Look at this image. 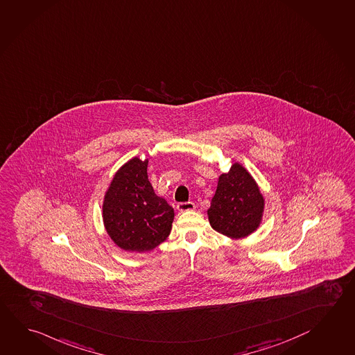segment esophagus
I'll list each match as a JSON object with an SVG mask.
<instances>
[{"mask_svg": "<svg viewBox=\"0 0 355 355\" xmlns=\"http://www.w3.org/2000/svg\"><path fill=\"white\" fill-rule=\"evenodd\" d=\"M178 210L180 211V213H184V211H191L195 209V204H193V201H187V202H180V204H178Z\"/></svg>", "mask_w": 355, "mask_h": 355, "instance_id": "esophagus-1", "label": "esophagus"}]
</instances>
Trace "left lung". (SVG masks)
Returning a JSON list of instances; mask_svg holds the SVG:
<instances>
[{
	"label": "left lung",
	"mask_w": 355,
	"mask_h": 355,
	"mask_svg": "<svg viewBox=\"0 0 355 355\" xmlns=\"http://www.w3.org/2000/svg\"><path fill=\"white\" fill-rule=\"evenodd\" d=\"M264 196L257 181L239 162L221 174L207 210L214 230L227 238H245L258 229L264 213Z\"/></svg>",
	"instance_id": "1"
}]
</instances>
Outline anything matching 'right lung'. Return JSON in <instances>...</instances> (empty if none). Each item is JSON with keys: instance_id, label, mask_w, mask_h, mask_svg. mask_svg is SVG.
Masks as SVG:
<instances>
[{"instance_id": "1", "label": "right lung", "mask_w": 355, "mask_h": 355, "mask_svg": "<svg viewBox=\"0 0 355 355\" xmlns=\"http://www.w3.org/2000/svg\"><path fill=\"white\" fill-rule=\"evenodd\" d=\"M148 159L139 157L123 164L103 198L105 229L126 252H150L160 245L174 221V209L155 193L148 181Z\"/></svg>"}]
</instances>
